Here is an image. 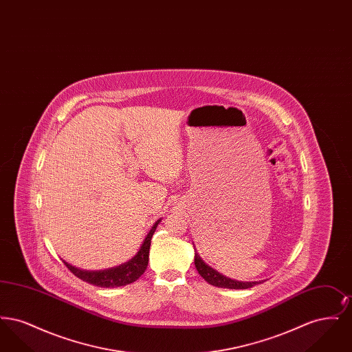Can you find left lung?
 Instances as JSON below:
<instances>
[{
  "label": "left lung",
  "mask_w": 352,
  "mask_h": 352,
  "mask_svg": "<svg viewBox=\"0 0 352 352\" xmlns=\"http://www.w3.org/2000/svg\"><path fill=\"white\" fill-rule=\"evenodd\" d=\"M194 263H195V268L198 270V273L201 277L208 283V284L218 286V287H226V289H250L254 285L261 284L263 281H236L232 278H228L226 276H223L221 273H219L217 269L211 268L210 265H207L201 256L198 253H195L194 257Z\"/></svg>",
  "instance_id": "1"
}]
</instances>
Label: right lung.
Returning <instances> with one entry per match:
<instances>
[{
  "label": "right lung",
  "mask_w": 352,
  "mask_h": 352,
  "mask_svg": "<svg viewBox=\"0 0 352 352\" xmlns=\"http://www.w3.org/2000/svg\"><path fill=\"white\" fill-rule=\"evenodd\" d=\"M160 221H161V219H158L153 224L149 234H146L144 243L141 244L140 250L134 254L133 257L131 260H128L126 263L120 264L118 267L104 269V270H84V269L72 267L66 261H63V263L76 277H79L80 280H83L88 284L95 285L99 287H118V286L132 284L134 281H137L146 270L148 263H149L151 237H153L157 226L160 224Z\"/></svg>",
  "instance_id": "1"
}]
</instances>
